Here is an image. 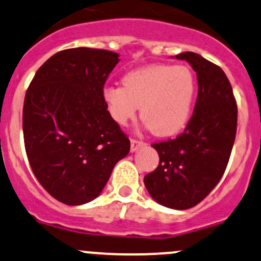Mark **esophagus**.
Here are the masks:
<instances>
[{
  "label": "esophagus",
  "mask_w": 261,
  "mask_h": 261,
  "mask_svg": "<svg viewBox=\"0 0 261 261\" xmlns=\"http://www.w3.org/2000/svg\"><path fill=\"white\" fill-rule=\"evenodd\" d=\"M144 145H145L144 141H141V140H139V139L133 138V139H131V151H136L139 147L144 146Z\"/></svg>",
  "instance_id": "obj_1"
}]
</instances>
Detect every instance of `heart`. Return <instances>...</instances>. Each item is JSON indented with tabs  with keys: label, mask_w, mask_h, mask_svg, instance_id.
Masks as SVG:
<instances>
[{
	"label": "heart",
	"mask_w": 261,
	"mask_h": 261,
	"mask_svg": "<svg viewBox=\"0 0 261 261\" xmlns=\"http://www.w3.org/2000/svg\"><path fill=\"white\" fill-rule=\"evenodd\" d=\"M122 84L103 90L110 116L119 125L134 119L139 106L141 120L158 136L175 135L189 121L197 81L186 66H146L126 73Z\"/></svg>",
	"instance_id": "heart-1"
}]
</instances>
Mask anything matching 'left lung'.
<instances>
[{"label": "left lung", "mask_w": 261, "mask_h": 261, "mask_svg": "<svg viewBox=\"0 0 261 261\" xmlns=\"http://www.w3.org/2000/svg\"><path fill=\"white\" fill-rule=\"evenodd\" d=\"M176 59L186 60L196 72L195 108L182 134L152 144L160 160L144 182L159 204L185 210L202 201L224 175L237 135L238 105L218 65L194 52Z\"/></svg>", "instance_id": "left-lung-1"}]
</instances>
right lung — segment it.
<instances>
[{
	"mask_svg": "<svg viewBox=\"0 0 261 261\" xmlns=\"http://www.w3.org/2000/svg\"><path fill=\"white\" fill-rule=\"evenodd\" d=\"M119 55L98 48L60 51L37 70L22 112L24 149L38 182L66 205L91 201L130 140L110 116L103 86Z\"/></svg>",
	"mask_w": 261,
	"mask_h": 261,
	"instance_id": "obj_1",
	"label": "right lung"
}]
</instances>
